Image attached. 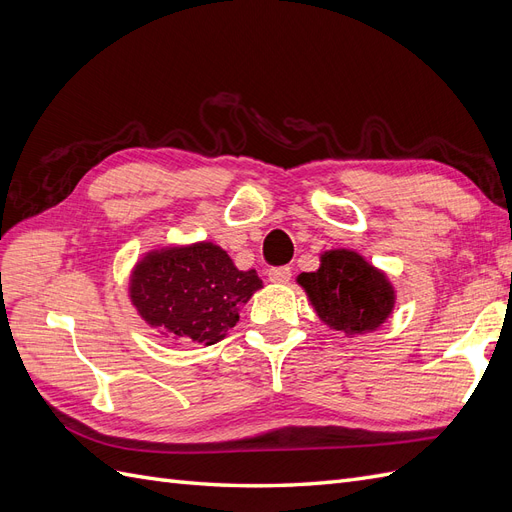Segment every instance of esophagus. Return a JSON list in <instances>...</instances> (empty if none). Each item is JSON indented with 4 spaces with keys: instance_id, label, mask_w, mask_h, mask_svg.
I'll return each mask as SVG.
<instances>
[{
    "instance_id": "obj_1",
    "label": "esophagus",
    "mask_w": 512,
    "mask_h": 512,
    "mask_svg": "<svg viewBox=\"0 0 512 512\" xmlns=\"http://www.w3.org/2000/svg\"><path fill=\"white\" fill-rule=\"evenodd\" d=\"M269 282L273 284H288L290 282V267H275V269H269Z\"/></svg>"
}]
</instances>
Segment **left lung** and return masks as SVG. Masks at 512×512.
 Here are the masks:
<instances>
[{
    "label": "left lung",
    "instance_id": "1",
    "mask_svg": "<svg viewBox=\"0 0 512 512\" xmlns=\"http://www.w3.org/2000/svg\"><path fill=\"white\" fill-rule=\"evenodd\" d=\"M297 284L318 318L346 337L380 329L395 309L397 294L389 277L354 250L322 252L320 267L301 273Z\"/></svg>",
    "mask_w": 512,
    "mask_h": 512
}]
</instances>
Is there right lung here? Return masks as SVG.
<instances>
[{
    "instance_id": "1",
    "label": "right lung",
    "mask_w": 512,
    "mask_h": 512,
    "mask_svg": "<svg viewBox=\"0 0 512 512\" xmlns=\"http://www.w3.org/2000/svg\"><path fill=\"white\" fill-rule=\"evenodd\" d=\"M262 288L220 245L198 241L147 252L130 273V301L151 329L177 344H218L239 322L241 305Z\"/></svg>"
}]
</instances>
